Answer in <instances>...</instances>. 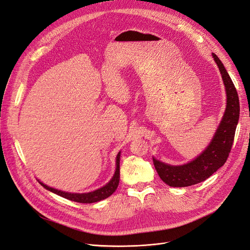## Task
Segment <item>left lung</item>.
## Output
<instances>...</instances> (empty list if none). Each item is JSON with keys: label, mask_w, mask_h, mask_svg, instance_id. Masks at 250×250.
Returning a JSON list of instances; mask_svg holds the SVG:
<instances>
[{"label": "left lung", "mask_w": 250, "mask_h": 250, "mask_svg": "<svg viewBox=\"0 0 250 250\" xmlns=\"http://www.w3.org/2000/svg\"><path fill=\"white\" fill-rule=\"evenodd\" d=\"M212 56L222 74L226 87V112L210 145L194 161L181 166H171L153 158L154 166L160 178L170 187H188L205 181L226 163L231 152L240 114V104L232 79L219 58L214 53Z\"/></svg>", "instance_id": "obj_1"}]
</instances>
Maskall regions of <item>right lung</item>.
Listing matches in <instances>:
<instances>
[{
	"label": "right lung",
	"mask_w": 250,
	"mask_h": 250,
	"mask_svg": "<svg viewBox=\"0 0 250 250\" xmlns=\"http://www.w3.org/2000/svg\"><path fill=\"white\" fill-rule=\"evenodd\" d=\"M116 164H117V168H116V172H115L113 178L104 187L96 189V191H94V192L85 193V194H72V193H65V192H62V191H58V189H55L53 188H50V187L44 185L41 182H40V184H41L46 189H49L50 192H52V193H54L56 195L62 196L63 198H65V199H68V200H72V201L79 202V203H94V202H98V201L104 200V199L111 196L116 191L117 188H118L119 181H120V153L117 156Z\"/></svg>",
	"instance_id": "obj_1"
}]
</instances>
